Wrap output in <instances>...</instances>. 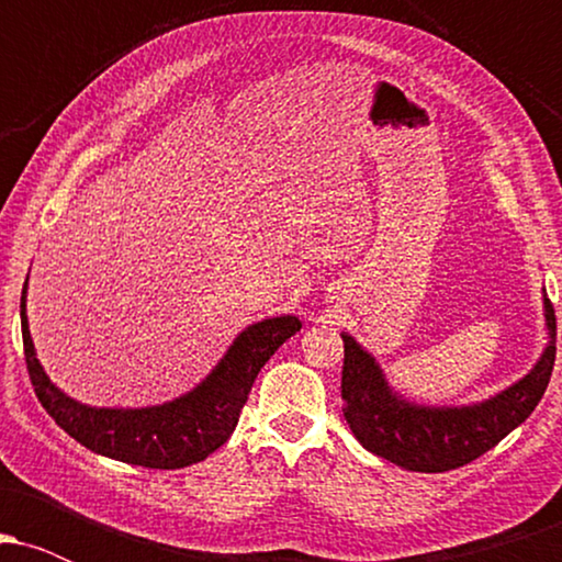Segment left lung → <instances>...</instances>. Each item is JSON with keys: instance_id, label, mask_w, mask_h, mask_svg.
Instances as JSON below:
<instances>
[{"instance_id": "obj_1", "label": "left lung", "mask_w": 562, "mask_h": 562, "mask_svg": "<svg viewBox=\"0 0 562 562\" xmlns=\"http://www.w3.org/2000/svg\"><path fill=\"white\" fill-rule=\"evenodd\" d=\"M550 346L524 380L494 398L473 406H417L406 404L385 383L370 353L344 335V378L340 396L346 398V423L364 449L393 465L417 473H447L479 460L509 430L537 409L554 367V306L544 299Z\"/></svg>"}]
</instances>
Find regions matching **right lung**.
<instances>
[{
    "label": "right lung",
    "instance_id": "obj_1",
    "mask_svg": "<svg viewBox=\"0 0 562 562\" xmlns=\"http://www.w3.org/2000/svg\"><path fill=\"white\" fill-rule=\"evenodd\" d=\"M23 353L31 385L47 415L81 447L111 460L153 470L195 465L232 436L254 380L290 335L301 330L295 317L263 319L240 333L227 357L195 391L164 406L147 409H94L57 391L38 364L25 319V285L21 293Z\"/></svg>",
    "mask_w": 562,
    "mask_h": 562
}]
</instances>
